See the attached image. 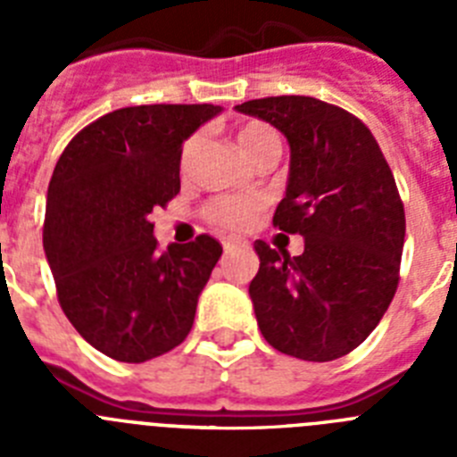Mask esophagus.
<instances>
[{"label": "esophagus", "instance_id": "obj_1", "mask_svg": "<svg viewBox=\"0 0 457 457\" xmlns=\"http://www.w3.org/2000/svg\"><path fill=\"white\" fill-rule=\"evenodd\" d=\"M236 247H237V242H236V240H224V252H226V253H231Z\"/></svg>", "mask_w": 457, "mask_h": 457}]
</instances>
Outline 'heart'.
<instances>
[{
  "label": "heart",
  "instance_id": "b5f03b06",
  "mask_svg": "<svg viewBox=\"0 0 457 457\" xmlns=\"http://www.w3.org/2000/svg\"><path fill=\"white\" fill-rule=\"evenodd\" d=\"M237 141H240L245 155L249 160H253L268 144H274L278 139L270 125L253 120V123L242 125L240 132H237ZM194 144L196 141H189L187 146H185L183 162H187V157L192 155ZM263 208L265 204L261 199H256V196H231V194H224V196H215V199L205 204L204 217L212 226L221 228V231L242 233L249 231L256 224Z\"/></svg>",
  "mask_w": 457,
  "mask_h": 457
}]
</instances>
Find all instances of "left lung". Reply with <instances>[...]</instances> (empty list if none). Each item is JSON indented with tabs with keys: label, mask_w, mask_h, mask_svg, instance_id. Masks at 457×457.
<instances>
[{
	"label": "left lung",
	"mask_w": 457,
	"mask_h": 457,
	"mask_svg": "<svg viewBox=\"0 0 457 457\" xmlns=\"http://www.w3.org/2000/svg\"><path fill=\"white\" fill-rule=\"evenodd\" d=\"M236 109L288 139L272 224L304 237L300 256L253 242L261 268L249 295L261 334L278 353L332 361L369 338L398 288L405 208L394 173L369 128L337 104L272 96Z\"/></svg>",
	"instance_id": "8db88e82"
}]
</instances>
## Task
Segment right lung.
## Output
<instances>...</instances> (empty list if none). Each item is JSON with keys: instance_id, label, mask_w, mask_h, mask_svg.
<instances>
[{"instance_id": "1", "label": "right lung", "mask_w": 457, "mask_h": 457, "mask_svg": "<svg viewBox=\"0 0 457 457\" xmlns=\"http://www.w3.org/2000/svg\"><path fill=\"white\" fill-rule=\"evenodd\" d=\"M215 104H139L72 137L47 187L43 249L56 297L79 337L141 364L185 341L221 256L199 236L157 252L151 212L180 192L183 144Z\"/></svg>"}]
</instances>
